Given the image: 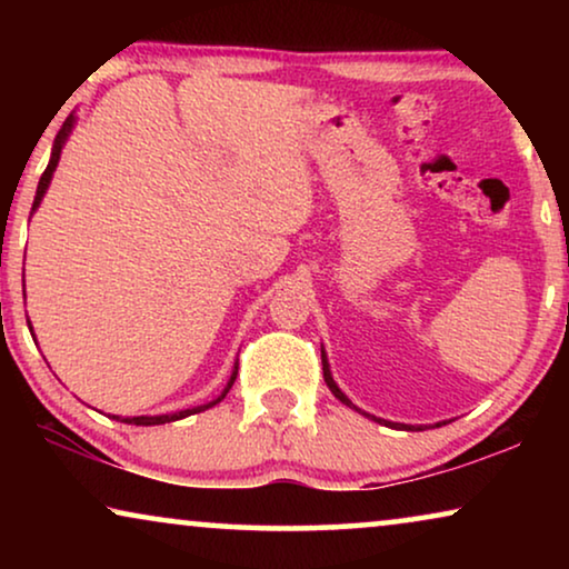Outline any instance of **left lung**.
Segmentation results:
<instances>
[{
  "instance_id": "8db88e82",
  "label": "left lung",
  "mask_w": 569,
  "mask_h": 569,
  "mask_svg": "<svg viewBox=\"0 0 569 569\" xmlns=\"http://www.w3.org/2000/svg\"><path fill=\"white\" fill-rule=\"evenodd\" d=\"M321 362H323V380H326V386H329V391H331L333 396H337V399H339L341 403H347V407L357 409L355 403L349 401L345 393H341V388H339L337 383H333V378H331V368H329V360H326V352H323V349H321ZM372 419H376V422H383V425H388V427H393V422H386V419H378V417H372ZM399 427H403V430H415V427H411V425H399Z\"/></svg>"
}]
</instances>
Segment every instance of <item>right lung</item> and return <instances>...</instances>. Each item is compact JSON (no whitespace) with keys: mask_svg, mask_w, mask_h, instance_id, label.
Wrapping results in <instances>:
<instances>
[{"mask_svg":"<svg viewBox=\"0 0 569 569\" xmlns=\"http://www.w3.org/2000/svg\"><path fill=\"white\" fill-rule=\"evenodd\" d=\"M72 127H74V116H69V119L64 121V127L59 129V134H57V142H53V150H51V160H49V166H46V170H43V176H41V181H38V189H36V199H33V212L38 209V204H41V199H43V193H46V189H49V183H51V176H53V170H57V166H59V154H61V147H64V142H67V137H69V131H72ZM236 376H238V365H236V370H232V376H230V380H228V386H224V391L217 396L214 401H209V403H204V407H193V409H183V411H176V415H158V417H113V419H121V422H127V425H142V427H150V425H166V422H176V419H183V417H189V415H197V411H204V409H209V407H214V403H220L224 396H228V391L232 388V383H236Z\"/></svg>","mask_w":569,"mask_h":569,"instance_id":"obj_1","label":"right lung"}]
</instances>
